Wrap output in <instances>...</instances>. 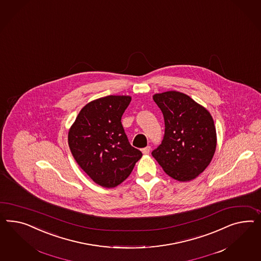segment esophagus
I'll return each instance as SVG.
<instances>
[{
  "label": "esophagus",
  "instance_id": "34e87169",
  "mask_svg": "<svg viewBox=\"0 0 261 261\" xmlns=\"http://www.w3.org/2000/svg\"><path fill=\"white\" fill-rule=\"evenodd\" d=\"M150 149H151L150 146H146L145 148H143L141 150V152H142L143 155H148L149 153H150Z\"/></svg>",
  "mask_w": 261,
  "mask_h": 261
}]
</instances>
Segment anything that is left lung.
<instances>
[{
	"label": "left lung",
	"mask_w": 261,
	"mask_h": 261,
	"mask_svg": "<svg viewBox=\"0 0 261 261\" xmlns=\"http://www.w3.org/2000/svg\"><path fill=\"white\" fill-rule=\"evenodd\" d=\"M153 99L163 114L165 132L152 155L168 176L190 181L207 168L216 152L217 131L211 114L181 92L158 93Z\"/></svg>",
	"instance_id": "obj_1"
}]
</instances>
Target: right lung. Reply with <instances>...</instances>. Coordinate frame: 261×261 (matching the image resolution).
<instances>
[{"label": "right lung", "instance_id": "obj_1", "mask_svg": "<svg viewBox=\"0 0 261 261\" xmlns=\"http://www.w3.org/2000/svg\"><path fill=\"white\" fill-rule=\"evenodd\" d=\"M130 96H107L85 105L68 131V145L79 166L106 188L124 181L141 156L129 143L121 116Z\"/></svg>", "mask_w": 261, "mask_h": 261}]
</instances>
